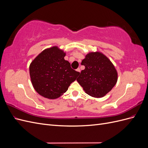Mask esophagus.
I'll return each instance as SVG.
<instances>
[{
	"mask_svg": "<svg viewBox=\"0 0 148 148\" xmlns=\"http://www.w3.org/2000/svg\"><path fill=\"white\" fill-rule=\"evenodd\" d=\"M77 71H78V72L79 73H80V71H81V70H80V69H79V68L77 69Z\"/></svg>",
	"mask_w": 148,
	"mask_h": 148,
	"instance_id": "esophagus-1",
	"label": "esophagus"
}]
</instances>
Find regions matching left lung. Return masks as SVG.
I'll return each instance as SVG.
<instances>
[{
    "instance_id": "obj_1",
    "label": "left lung",
    "mask_w": 148,
    "mask_h": 148,
    "mask_svg": "<svg viewBox=\"0 0 148 148\" xmlns=\"http://www.w3.org/2000/svg\"><path fill=\"white\" fill-rule=\"evenodd\" d=\"M82 65L85 69L77 80L88 95L97 98L104 97L117 83V71L109 58L102 52H89Z\"/></svg>"
}]
</instances>
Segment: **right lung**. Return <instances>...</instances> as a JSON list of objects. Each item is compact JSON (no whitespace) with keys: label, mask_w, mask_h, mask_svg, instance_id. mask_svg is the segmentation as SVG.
Here are the masks:
<instances>
[{"label":"right lung","mask_w":148,"mask_h":148,"mask_svg":"<svg viewBox=\"0 0 148 148\" xmlns=\"http://www.w3.org/2000/svg\"><path fill=\"white\" fill-rule=\"evenodd\" d=\"M66 53L58 46L44 49L29 65L31 83L39 95L49 99L59 98L75 81L78 71L64 59Z\"/></svg>","instance_id":"obj_1"}]
</instances>
